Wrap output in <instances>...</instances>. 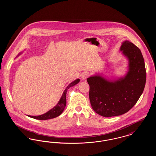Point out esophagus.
<instances>
[{
  "mask_svg": "<svg viewBox=\"0 0 156 156\" xmlns=\"http://www.w3.org/2000/svg\"><path fill=\"white\" fill-rule=\"evenodd\" d=\"M89 76V73H84L83 74H82L81 75L82 80H86Z\"/></svg>",
  "mask_w": 156,
  "mask_h": 156,
  "instance_id": "1",
  "label": "esophagus"
}]
</instances>
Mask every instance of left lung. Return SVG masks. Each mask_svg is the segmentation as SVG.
Segmentation results:
<instances>
[{"mask_svg":"<svg viewBox=\"0 0 156 156\" xmlns=\"http://www.w3.org/2000/svg\"><path fill=\"white\" fill-rule=\"evenodd\" d=\"M120 51L128 60L127 71L123 76L109 80L97 73L87 80L93 110L106 118L119 116L131 109L141 96L146 84V68L140 50L125 40Z\"/></svg>","mask_w":156,"mask_h":156,"instance_id":"1","label":"left lung"}]
</instances>
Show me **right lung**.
I'll return each instance as SVG.
<instances>
[{
    "mask_svg": "<svg viewBox=\"0 0 156 156\" xmlns=\"http://www.w3.org/2000/svg\"><path fill=\"white\" fill-rule=\"evenodd\" d=\"M22 52L19 53L17 57L19 56ZM80 81V79H76L74 81L72 82L71 83H70L67 86V88L64 90V91L63 92V94L61 97L58 102L49 111L46 112L44 114L38 115V116H30V115H27V116L30 118L37 119V120H47V119H52L59 116L62 113V112L64 111V108L66 106V104H67L66 94H67V90L70 87H72L75 85L76 84H77L78 83H79Z\"/></svg>",
    "mask_w": 156,
    "mask_h": 156,
    "instance_id": "obj_1",
    "label": "right lung"
}]
</instances>
